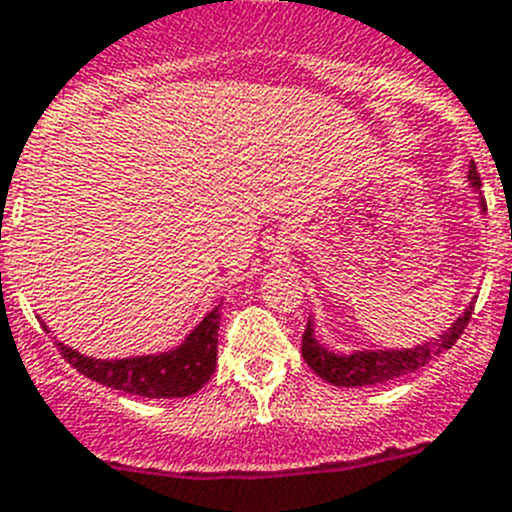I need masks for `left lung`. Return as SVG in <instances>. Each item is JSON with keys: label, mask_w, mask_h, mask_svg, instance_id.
Returning <instances> with one entry per match:
<instances>
[{"label": "left lung", "mask_w": 512, "mask_h": 512, "mask_svg": "<svg viewBox=\"0 0 512 512\" xmlns=\"http://www.w3.org/2000/svg\"><path fill=\"white\" fill-rule=\"evenodd\" d=\"M470 185L472 190L480 195V175H477V167L470 164ZM480 210L487 213L485 198H480ZM472 317V304L459 314L457 320L452 322V327L442 332L439 337H434L431 342L424 345H416V348H403V350H355L350 355H337L330 348H325L317 337H314V325L312 320L307 322V330L302 335V355L307 360L309 368L320 375L322 381L332 383V386L342 388H358V386H378V383H386L398 378V375L416 373L419 368H424L429 360L437 358L439 353L449 350L454 342L459 340V335L464 332L467 322Z\"/></svg>", "instance_id": "1"}]
</instances>
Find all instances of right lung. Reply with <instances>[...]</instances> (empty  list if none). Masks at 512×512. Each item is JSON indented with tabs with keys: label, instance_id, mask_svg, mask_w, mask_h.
<instances>
[{
	"label": "right lung",
	"instance_id": "add662e5",
	"mask_svg": "<svg viewBox=\"0 0 512 512\" xmlns=\"http://www.w3.org/2000/svg\"><path fill=\"white\" fill-rule=\"evenodd\" d=\"M220 307L208 312L195 330L175 350L159 355H137L121 360L86 358L78 350L58 342V350L78 373L91 381L131 396L147 398H185L198 393L218 363Z\"/></svg>",
	"mask_w": 512,
	"mask_h": 512
}]
</instances>
